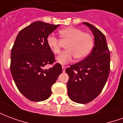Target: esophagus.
Returning a JSON list of instances; mask_svg holds the SVG:
<instances>
[{
  "label": "esophagus",
  "instance_id": "34e87169",
  "mask_svg": "<svg viewBox=\"0 0 123 123\" xmlns=\"http://www.w3.org/2000/svg\"><path fill=\"white\" fill-rule=\"evenodd\" d=\"M62 72H65V70H66V67L64 66H62Z\"/></svg>",
  "mask_w": 123,
  "mask_h": 123
}]
</instances>
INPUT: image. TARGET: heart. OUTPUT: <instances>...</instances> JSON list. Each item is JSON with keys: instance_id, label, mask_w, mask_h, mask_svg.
<instances>
[{"instance_id": "heart-1", "label": "heart", "mask_w": 123, "mask_h": 123, "mask_svg": "<svg viewBox=\"0 0 123 123\" xmlns=\"http://www.w3.org/2000/svg\"><path fill=\"white\" fill-rule=\"evenodd\" d=\"M60 34L63 39L68 41V43L66 47L67 51L56 58L59 64H67L72 62L75 57L78 61L82 60L88 56L92 49V36L88 33L83 32L79 28L67 27L60 31ZM47 43L53 53L59 54L61 52L59 39L53 34L47 37Z\"/></svg>"}]
</instances>
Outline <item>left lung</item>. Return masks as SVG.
<instances>
[{"mask_svg":"<svg viewBox=\"0 0 123 123\" xmlns=\"http://www.w3.org/2000/svg\"><path fill=\"white\" fill-rule=\"evenodd\" d=\"M92 31L94 46L91 53L82 61L66 69L69 76L68 95L76 103H89L94 99L105 85L110 72V52L105 35L95 26L83 22Z\"/></svg>","mask_w":123,"mask_h":123,"instance_id":"obj_1","label":"left lung"}]
</instances>
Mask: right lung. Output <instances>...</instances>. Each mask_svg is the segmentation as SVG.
<instances>
[{
	"label": "right lung",
	"instance_id": "1",
	"mask_svg": "<svg viewBox=\"0 0 123 123\" xmlns=\"http://www.w3.org/2000/svg\"><path fill=\"white\" fill-rule=\"evenodd\" d=\"M37 21L18 34L11 51L10 71L20 92L32 101H42L51 95V87L62 72L59 63L45 69L55 62V55L47 38L59 27Z\"/></svg>",
	"mask_w": 123,
	"mask_h": 123
}]
</instances>
